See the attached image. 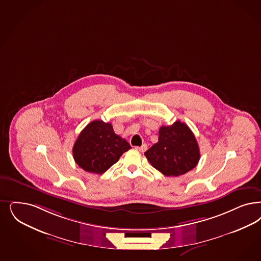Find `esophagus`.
I'll use <instances>...</instances> for the list:
<instances>
[{
    "label": "esophagus",
    "instance_id": "1",
    "mask_svg": "<svg viewBox=\"0 0 261 261\" xmlns=\"http://www.w3.org/2000/svg\"><path fill=\"white\" fill-rule=\"evenodd\" d=\"M136 149L139 150V151H141V152H144V151L147 149V144H142V146H137Z\"/></svg>",
    "mask_w": 261,
    "mask_h": 261
}]
</instances>
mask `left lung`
Masks as SVG:
<instances>
[{"mask_svg":"<svg viewBox=\"0 0 261 261\" xmlns=\"http://www.w3.org/2000/svg\"><path fill=\"white\" fill-rule=\"evenodd\" d=\"M153 167L166 176H179L199 161L198 142L188 125L179 120L159 130L158 143L144 152Z\"/></svg>","mask_w":261,"mask_h":261,"instance_id":"1","label":"left lung"}]
</instances>
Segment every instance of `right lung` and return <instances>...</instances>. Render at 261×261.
<instances>
[{
    "instance_id": "right-lung-1",
    "label": "right lung",
    "mask_w": 261,
    "mask_h": 261,
    "mask_svg": "<svg viewBox=\"0 0 261 261\" xmlns=\"http://www.w3.org/2000/svg\"><path fill=\"white\" fill-rule=\"evenodd\" d=\"M130 148L128 142L115 133L111 123L93 120L78 136L73 157L84 171L101 174Z\"/></svg>"
}]
</instances>
